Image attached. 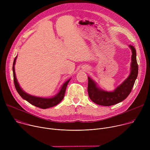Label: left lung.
<instances>
[{
  "mask_svg": "<svg viewBox=\"0 0 150 150\" xmlns=\"http://www.w3.org/2000/svg\"><path fill=\"white\" fill-rule=\"evenodd\" d=\"M132 50L131 72L128 78L113 92H108L99 89L96 83L88 77V93L90 99L96 104L110 106L124 100L131 93L135 81L138 76V65L137 61V53L135 47L129 45Z\"/></svg>",
  "mask_w": 150,
  "mask_h": 150,
  "instance_id": "8db88e82",
  "label": "left lung"
}]
</instances>
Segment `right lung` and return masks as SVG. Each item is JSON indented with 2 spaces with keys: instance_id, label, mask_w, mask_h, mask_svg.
Instances as JSON below:
<instances>
[{
  "instance_id": "obj_1",
  "label": "right lung",
  "mask_w": 150,
  "mask_h": 150,
  "mask_svg": "<svg viewBox=\"0 0 150 150\" xmlns=\"http://www.w3.org/2000/svg\"><path fill=\"white\" fill-rule=\"evenodd\" d=\"M16 58V56L13 60V67H12L13 74V81H14V85H15V88L21 97H22L23 99L27 100L28 102H29L31 104L37 107V108H40L41 109H43L52 108V107H53V106L58 104L63 100L64 96H65L67 87V85H68L70 79L68 80L66 82L64 83L59 93L53 98H41V97H38L31 96V95L28 94L27 93H25L22 89H21V88L19 87L18 82L16 80L15 73V68H14Z\"/></svg>"
}]
</instances>
